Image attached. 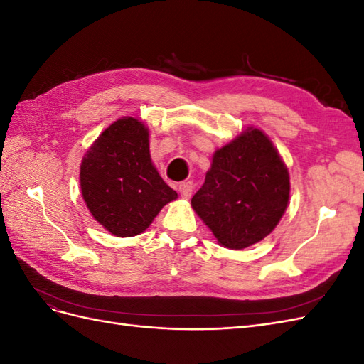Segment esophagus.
Segmentation results:
<instances>
[{
  "mask_svg": "<svg viewBox=\"0 0 364 364\" xmlns=\"http://www.w3.org/2000/svg\"><path fill=\"white\" fill-rule=\"evenodd\" d=\"M179 193L183 199H188L193 193V182H182L179 183Z\"/></svg>",
  "mask_w": 364,
  "mask_h": 364,
  "instance_id": "34e87169",
  "label": "esophagus"
}]
</instances>
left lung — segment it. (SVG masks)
<instances>
[{
  "label": "left lung",
  "instance_id": "obj_1",
  "mask_svg": "<svg viewBox=\"0 0 364 364\" xmlns=\"http://www.w3.org/2000/svg\"><path fill=\"white\" fill-rule=\"evenodd\" d=\"M289 196V171L277 149L261 130L249 129L215 151L191 205L220 245L245 249L272 232Z\"/></svg>",
  "mask_w": 364,
  "mask_h": 364
}]
</instances>
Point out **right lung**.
Instances as JSON below:
<instances>
[{
	"label": "right lung",
	"instance_id": "add662e5",
	"mask_svg": "<svg viewBox=\"0 0 364 364\" xmlns=\"http://www.w3.org/2000/svg\"><path fill=\"white\" fill-rule=\"evenodd\" d=\"M80 185L94 218L117 237L144 232L162 206L178 197L153 167L149 130L132 117L115 121L87 150Z\"/></svg>",
	"mask_w": 364,
	"mask_h": 364
}]
</instances>
